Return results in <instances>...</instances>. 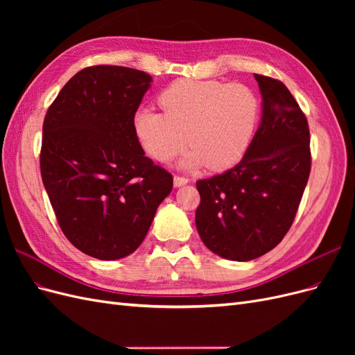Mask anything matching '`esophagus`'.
I'll return each instance as SVG.
<instances>
[{"label": "esophagus", "mask_w": 355, "mask_h": 355, "mask_svg": "<svg viewBox=\"0 0 355 355\" xmlns=\"http://www.w3.org/2000/svg\"><path fill=\"white\" fill-rule=\"evenodd\" d=\"M188 179L187 178H182V176H175L173 178V185L176 187V188H179V187H184V185H187L188 184Z\"/></svg>", "instance_id": "obj_1"}]
</instances>
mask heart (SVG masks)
Returning <instances> with one entry per match:
<instances>
[{
    "label": "heart",
    "instance_id": "1",
    "mask_svg": "<svg viewBox=\"0 0 355 355\" xmlns=\"http://www.w3.org/2000/svg\"><path fill=\"white\" fill-rule=\"evenodd\" d=\"M157 102L163 114L148 108L135 114V136L159 163L170 161L188 144L192 149L180 163L185 168L206 164L222 171L237 164L252 141L259 114V103L249 87L216 80H176L158 94Z\"/></svg>",
    "mask_w": 355,
    "mask_h": 355
}]
</instances>
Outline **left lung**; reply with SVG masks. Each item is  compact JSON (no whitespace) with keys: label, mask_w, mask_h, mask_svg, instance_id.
Listing matches in <instances>:
<instances>
[{"label":"left lung","mask_w":355,"mask_h":355,"mask_svg":"<svg viewBox=\"0 0 355 355\" xmlns=\"http://www.w3.org/2000/svg\"><path fill=\"white\" fill-rule=\"evenodd\" d=\"M262 118L237 166L197 182V231L207 249L230 261L256 259L292 227L311 171L309 128L286 85L254 73Z\"/></svg>","instance_id":"1"}]
</instances>
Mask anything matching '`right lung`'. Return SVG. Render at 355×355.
Returning a JSON list of instances; mask_svg holds the SVG:
<instances>
[{
    "instance_id": "right-lung-1",
    "label": "right lung",
    "mask_w": 355,
    "mask_h": 355,
    "mask_svg": "<svg viewBox=\"0 0 355 355\" xmlns=\"http://www.w3.org/2000/svg\"><path fill=\"white\" fill-rule=\"evenodd\" d=\"M151 75L98 65L63 85L42 124V184L65 237L83 253L115 261L146 237L173 176L145 157L133 116Z\"/></svg>"
}]
</instances>
